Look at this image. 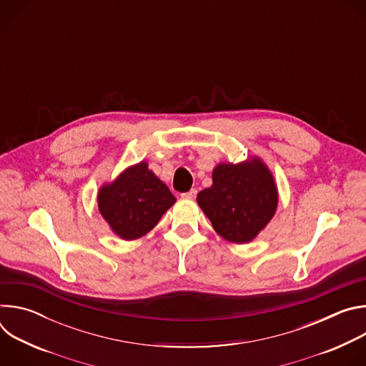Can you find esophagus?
<instances>
[{
	"mask_svg": "<svg viewBox=\"0 0 366 366\" xmlns=\"http://www.w3.org/2000/svg\"><path fill=\"white\" fill-rule=\"evenodd\" d=\"M181 197H182V198H189V199H194V198L197 197V189H191V191H188V192H184Z\"/></svg>",
	"mask_w": 366,
	"mask_h": 366,
	"instance_id": "1",
	"label": "esophagus"
}]
</instances>
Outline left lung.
Here are the masks:
<instances>
[{
	"instance_id": "8db88e82",
	"label": "left lung",
	"mask_w": 366,
	"mask_h": 366,
	"mask_svg": "<svg viewBox=\"0 0 366 366\" xmlns=\"http://www.w3.org/2000/svg\"><path fill=\"white\" fill-rule=\"evenodd\" d=\"M212 178V187L197 195L202 213L224 240L250 243L277 213L280 194L272 171L253 154L237 164L219 162Z\"/></svg>"
}]
</instances>
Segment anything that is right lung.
<instances>
[{"instance_id": "1", "label": "right lung", "mask_w": 366, "mask_h": 366, "mask_svg": "<svg viewBox=\"0 0 366 366\" xmlns=\"http://www.w3.org/2000/svg\"><path fill=\"white\" fill-rule=\"evenodd\" d=\"M175 201L146 161L127 167L97 194L99 214L117 237L127 242L147 234Z\"/></svg>"}]
</instances>
